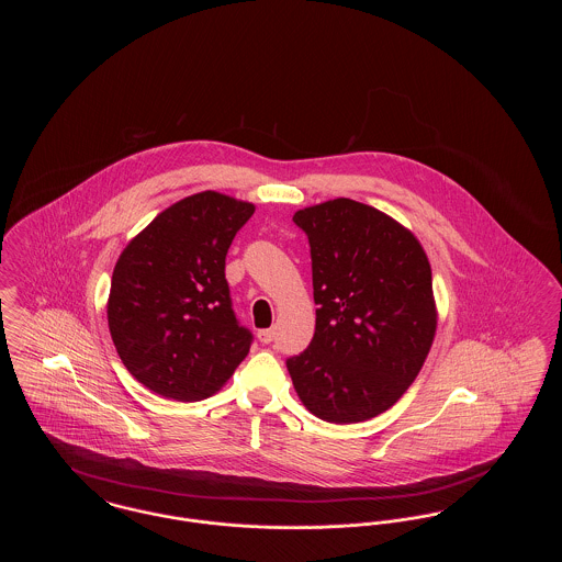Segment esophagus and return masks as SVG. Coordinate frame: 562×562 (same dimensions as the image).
Here are the masks:
<instances>
[{"mask_svg": "<svg viewBox=\"0 0 562 562\" xmlns=\"http://www.w3.org/2000/svg\"><path fill=\"white\" fill-rule=\"evenodd\" d=\"M257 337H259L261 344H271L273 337H276V330H273V328H263V330L257 333Z\"/></svg>", "mask_w": 562, "mask_h": 562, "instance_id": "esophagus-1", "label": "esophagus"}]
</instances>
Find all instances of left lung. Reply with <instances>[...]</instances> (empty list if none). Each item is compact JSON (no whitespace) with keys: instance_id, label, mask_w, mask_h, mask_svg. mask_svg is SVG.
I'll use <instances>...</instances> for the list:
<instances>
[{"instance_id":"left-lung-1","label":"left lung","mask_w":562,"mask_h":562,"mask_svg":"<svg viewBox=\"0 0 562 562\" xmlns=\"http://www.w3.org/2000/svg\"><path fill=\"white\" fill-rule=\"evenodd\" d=\"M312 248L316 333L286 360L303 406L330 424L401 401L434 344L438 312L424 246L390 214L349 198L296 211Z\"/></svg>"}]
</instances>
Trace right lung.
Wrapping results in <instances>:
<instances>
[{
  "mask_svg": "<svg viewBox=\"0 0 562 562\" xmlns=\"http://www.w3.org/2000/svg\"><path fill=\"white\" fill-rule=\"evenodd\" d=\"M255 204L200 191L161 211L122 250L108 301L109 333L124 367L172 401L218 392L246 358L225 257Z\"/></svg>",
  "mask_w": 562,
  "mask_h": 562,
  "instance_id": "right-lung-1",
  "label": "right lung"
}]
</instances>
